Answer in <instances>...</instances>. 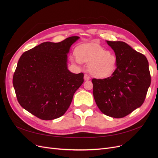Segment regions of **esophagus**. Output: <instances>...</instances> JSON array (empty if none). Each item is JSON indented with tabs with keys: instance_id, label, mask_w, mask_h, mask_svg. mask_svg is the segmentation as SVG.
I'll list each match as a JSON object with an SVG mask.
<instances>
[{
	"instance_id": "esophagus-1",
	"label": "esophagus",
	"mask_w": 158,
	"mask_h": 158,
	"mask_svg": "<svg viewBox=\"0 0 158 158\" xmlns=\"http://www.w3.org/2000/svg\"><path fill=\"white\" fill-rule=\"evenodd\" d=\"M84 79H85V81H88V80L90 79V77H89V76H88V75L85 74V76H84Z\"/></svg>"
}]
</instances>
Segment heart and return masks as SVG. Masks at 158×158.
<instances>
[{
    "label": "heart",
    "instance_id": "obj_1",
    "mask_svg": "<svg viewBox=\"0 0 158 158\" xmlns=\"http://www.w3.org/2000/svg\"><path fill=\"white\" fill-rule=\"evenodd\" d=\"M76 56L77 58L71 57L72 62L89 64L88 71L96 78L109 77L117 69V56L101 46L92 44H82L76 48Z\"/></svg>",
    "mask_w": 158,
    "mask_h": 158
}]
</instances>
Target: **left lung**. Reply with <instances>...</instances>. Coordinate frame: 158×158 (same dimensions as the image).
Masks as SVG:
<instances>
[{
	"mask_svg": "<svg viewBox=\"0 0 158 158\" xmlns=\"http://www.w3.org/2000/svg\"><path fill=\"white\" fill-rule=\"evenodd\" d=\"M117 57L112 76L93 79V94L96 104L104 114L119 118L143 103L151 77L146 57L123 41H106Z\"/></svg>",
	"mask_w": 158,
	"mask_h": 158,
	"instance_id": "obj_1",
	"label": "left lung"
}]
</instances>
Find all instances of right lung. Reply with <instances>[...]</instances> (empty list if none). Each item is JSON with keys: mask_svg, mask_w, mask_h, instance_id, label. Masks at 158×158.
<instances>
[{"mask_svg": "<svg viewBox=\"0 0 158 158\" xmlns=\"http://www.w3.org/2000/svg\"><path fill=\"white\" fill-rule=\"evenodd\" d=\"M79 36L59 43L46 42L25 52L14 73L13 84L23 109L38 118L51 120L67 111L84 74L68 69V54Z\"/></svg>", "mask_w": 158, "mask_h": 158, "instance_id": "obj_1", "label": "right lung"}]
</instances>
